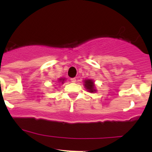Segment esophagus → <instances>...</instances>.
I'll list each match as a JSON object with an SVG mask.
<instances>
[{"label": "esophagus", "mask_w": 152, "mask_h": 152, "mask_svg": "<svg viewBox=\"0 0 152 152\" xmlns=\"http://www.w3.org/2000/svg\"><path fill=\"white\" fill-rule=\"evenodd\" d=\"M71 81L73 83H75L76 82V78L75 77H73V78H71Z\"/></svg>", "instance_id": "esophagus-1"}]
</instances>
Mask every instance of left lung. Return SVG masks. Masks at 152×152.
I'll list each match as a JSON object with an SVG mask.
<instances>
[{
  "label": "left lung",
  "mask_w": 152,
  "mask_h": 152,
  "mask_svg": "<svg viewBox=\"0 0 152 152\" xmlns=\"http://www.w3.org/2000/svg\"><path fill=\"white\" fill-rule=\"evenodd\" d=\"M84 87L89 92L94 93L96 92V89H95L94 82L93 81V80H84Z\"/></svg>",
  "instance_id": "left-lung-1"
}]
</instances>
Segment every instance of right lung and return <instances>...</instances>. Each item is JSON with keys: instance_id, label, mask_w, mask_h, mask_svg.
Returning a JSON list of instances; mask_svg holds the SVG:
<instances>
[{"instance_id": "right-lung-1", "label": "right lung", "mask_w": 152, "mask_h": 152, "mask_svg": "<svg viewBox=\"0 0 152 152\" xmlns=\"http://www.w3.org/2000/svg\"><path fill=\"white\" fill-rule=\"evenodd\" d=\"M64 79H65V78H60L59 79V82H61L63 84V83H64Z\"/></svg>"}]
</instances>
